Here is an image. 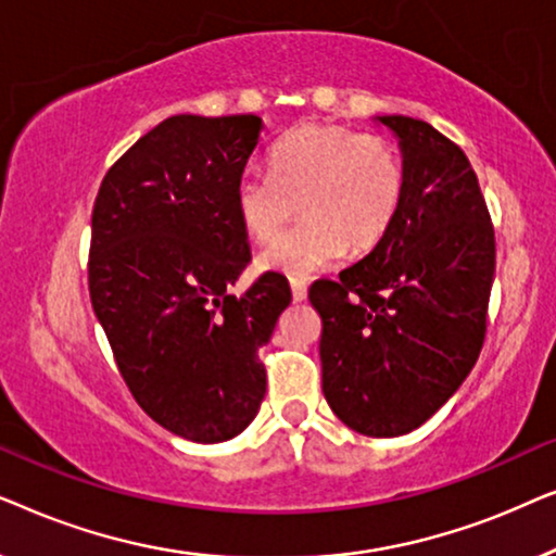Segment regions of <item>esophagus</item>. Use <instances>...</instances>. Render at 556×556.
<instances>
[{
	"label": "esophagus",
	"instance_id": "34e87169",
	"mask_svg": "<svg viewBox=\"0 0 556 556\" xmlns=\"http://www.w3.org/2000/svg\"><path fill=\"white\" fill-rule=\"evenodd\" d=\"M291 293L295 303H303L308 299V283L301 278H291Z\"/></svg>",
	"mask_w": 556,
	"mask_h": 556
}]
</instances>
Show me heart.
I'll list each match as a JSON object with an SVG mask.
<instances>
[{
	"instance_id": "obj_1",
	"label": "heart",
	"mask_w": 556,
	"mask_h": 556,
	"mask_svg": "<svg viewBox=\"0 0 556 556\" xmlns=\"http://www.w3.org/2000/svg\"><path fill=\"white\" fill-rule=\"evenodd\" d=\"M405 194L400 156L379 136L306 124L278 141L270 174L235 181V212L250 238L268 242L295 215L303 219L261 255V268L311 276L349 248L367 253L390 232Z\"/></svg>"
}]
</instances>
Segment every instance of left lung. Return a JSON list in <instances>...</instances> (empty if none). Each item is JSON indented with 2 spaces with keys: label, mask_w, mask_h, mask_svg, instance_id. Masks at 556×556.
<instances>
[{
  "label": "left lung",
  "mask_w": 556,
  "mask_h": 556,
  "mask_svg": "<svg viewBox=\"0 0 556 556\" xmlns=\"http://www.w3.org/2000/svg\"><path fill=\"white\" fill-rule=\"evenodd\" d=\"M394 134L405 194L390 232L308 299L324 321V397L346 428L397 438L430 420L473 369L496 240L468 156L430 124L375 116Z\"/></svg>",
  "instance_id": "8db88e82"
}]
</instances>
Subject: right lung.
Here are the masks:
<instances>
[{"label": "right lung", "mask_w": 556, "mask_h": 556, "mask_svg": "<svg viewBox=\"0 0 556 556\" xmlns=\"http://www.w3.org/2000/svg\"><path fill=\"white\" fill-rule=\"evenodd\" d=\"M261 134L253 113L162 121L111 166L90 219V303L121 377L151 420L194 443L255 420L257 349L291 303L278 273L227 293L250 263L235 181Z\"/></svg>", "instance_id": "right-lung-1"}]
</instances>
